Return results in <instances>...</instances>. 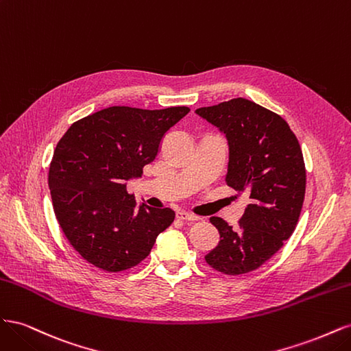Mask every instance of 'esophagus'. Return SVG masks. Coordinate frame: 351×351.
<instances>
[{"label": "esophagus", "mask_w": 351, "mask_h": 351, "mask_svg": "<svg viewBox=\"0 0 351 351\" xmlns=\"http://www.w3.org/2000/svg\"><path fill=\"white\" fill-rule=\"evenodd\" d=\"M177 218L183 219V221H189V222H193V221L199 219V217H196L195 214H190V212H184V210H177Z\"/></svg>", "instance_id": "esophagus-1"}]
</instances>
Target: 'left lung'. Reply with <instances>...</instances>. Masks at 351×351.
<instances>
[{
    "label": "left lung",
    "instance_id": "left-lung-1",
    "mask_svg": "<svg viewBox=\"0 0 351 351\" xmlns=\"http://www.w3.org/2000/svg\"><path fill=\"white\" fill-rule=\"evenodd\" d=\"M196 114L227 136L226 182L249 197L237 227L219 217L209 219L219 243L205 261L222 274H247L271 259L295 230L306 192L302 147L281 115L249 99L234 98Z\"/></svg>",
    "mask_w": 351,
    "mask_h": 351
}]
</instances>
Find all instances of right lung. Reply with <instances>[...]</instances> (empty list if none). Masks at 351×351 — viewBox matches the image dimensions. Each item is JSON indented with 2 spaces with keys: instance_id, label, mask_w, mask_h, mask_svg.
<instances>
[{
  "instance_id": "obj_1",
  "label": "right lung",
  "mask_w": 351,
  "mask_h": 351,
  "mask_svg": "<svg viewBox=\"0 0 351 351\" xmlns=\"http://www.w3.org/2000/svg\"><path fill=\"white\" fill-rule=\"evenodd\" d=\"M189 111L110 107L73 123L57 143L48 173L52 206L73 249L93 267H136L171 226L173 209L137 206L125 182L143 174Z\"/></svg>"
}]
</instances>
